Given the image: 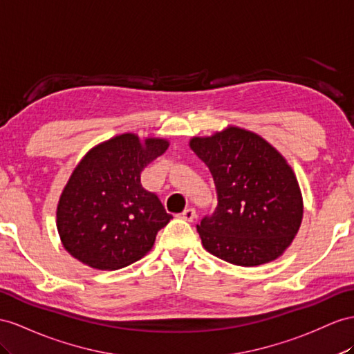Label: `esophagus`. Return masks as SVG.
<instances>
[{"mask_svg": "<svg viewBox=\"0 0 354 354\" xmlns=\"http://www.w3.org/2000/svg\"><path fill=\"white\" fill-rule=\"evenodd\" d=\"M179 218H183L185 221H193L196 218V211L193 207H187V209L183 211V214H179Z\"/></svg>", "mask_w": 354, "mask_h": 354, "instance_id": "34e87169", "label": "esophagus"}]
</instances>
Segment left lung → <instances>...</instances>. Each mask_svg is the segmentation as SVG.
Listing matches in <instances>:
<instances>
[{
  "mask_svg": "<svg viewBox=\"0 0 354 354\" xmlns=\"http://www.w3.org/2000/svg\"><path fill=\"white\" fill-rule=\"evenodd\" d=\"M189 148L209 169L216 207L197 224L206 251L238 266L278 259L301 227V188L286 158L259 134L227 129L193 138Z\"/></svg>",
  "mask_w": 354,
  "mask_h": 354,
  "instance_id": "left-lung-1",
  "label": "left lung"
}]
</instances>
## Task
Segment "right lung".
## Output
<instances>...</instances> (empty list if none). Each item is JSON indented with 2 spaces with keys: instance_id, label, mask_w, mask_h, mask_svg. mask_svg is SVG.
<instances>
[{
  "instance_id": "right-lung-1",
  "label": "right lung",
  "mask_w": 354,
  "mask_h": 354,
  "mask_svg": "<svg viewBox=\"0 0 354 354\" xmlns=\"http://www.w3.org/2000/svg\"><path fill=\"white\" fill-rule=\"evenodd\" d=\"M169 148L166 139L124 133L97 145L62 189L57 227L62 245L82 263L116 270L151 251L158 230L171 220L140 174Z\"/></svg>"
}]
</instances>
